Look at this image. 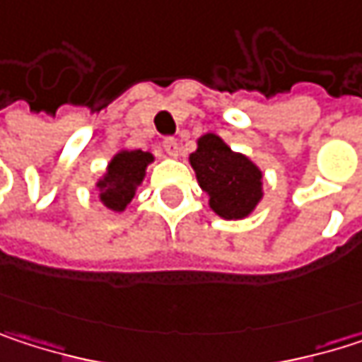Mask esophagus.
<instances>
[{
  "mask_svg": "<svg viewBox=\"0 0 362 362\" xmlns=\"http://www.w3.org/2000/svg\"><path fill=\"white\" fill-rule=\"evenodd\" d=\"M163 151H165V155H170V157H178V153H180L178 140H176V138H165V140H163Z\"/></svg>",
  "mask_w": 362,
  "mask_h": 362,
  "instance_id": "esophagus-1",
  "label": "esophagus"
}]
</instances>
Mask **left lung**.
I'll return each mask as SVG.
<instances>
[{"mask_svg":"<svg viewBox=\"0 0 362 362\" xmlns=\"http://www.w3.org/2000/svg\"><path fill=\"white\" fill-rule=\"evenodd\" d=\"M209 209L222 220H245L264 199V174L243 153L233 151L218 134L197 138V151L188 157Z\"/></svg>","mask_w":362,"mask_h":362,"instance_id":"8db88e82","label":"left lung"}]
</instances>
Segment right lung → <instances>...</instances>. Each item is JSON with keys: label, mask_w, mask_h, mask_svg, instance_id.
<instances>
[{"label": "right lung", "mask_w": 362, "mask_h": 362, "mask_svg": "<svg viewBox=\"0 0 362 362\" xmlns=\"http://www.w3.org/2000/svg\"><path fill=\"white\" fill-rule=\"evenodd\" d=\"M153 161L155 155L148 151L119 148L110 157L105 174L96 182L98 201L109 211H117V214L125 211L132 205L136 190L142 186L146 178V170Z\"/></svg>", "instance_id": "1"}]
</instances>
